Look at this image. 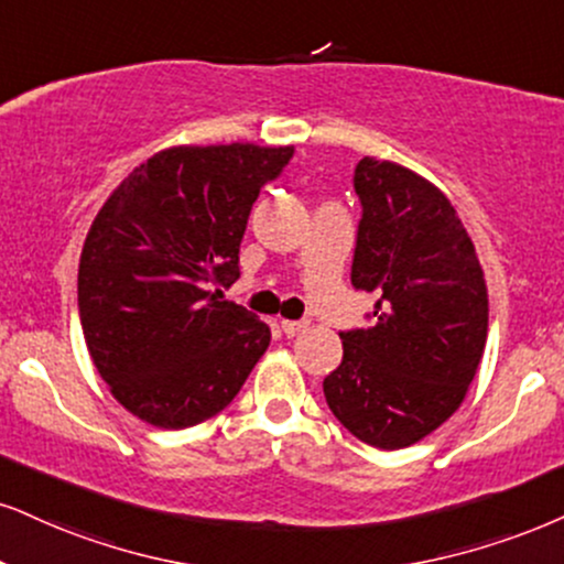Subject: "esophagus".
<instances>
[{
  "label": "esophagus",
  "mask_w": 564,
  "mask_h": 564,
  "mask_svg": "<svg viewBox=\"0 0 564 564\" xmlns=\"http://www.w3.org/2000/svg\"><path fill=\"white\" fill-rule=\"evenodd\" d=\"M305 329H308V322H282V332L288 337H297Z\"/></svg>",
  "instance_id": "1"
}]
</instances>
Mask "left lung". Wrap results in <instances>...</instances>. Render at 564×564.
Listing matches in <instances>:
<instances>
[{
    "label": "left lung",
    "instance_id": "obj_1",
    "mask_svg": "<svg viewBox=\"0 0 564 564\" xmlns=\"http://www.w3.org/2000/svg\"><path fill=\"white\" fill-rule=\"evenodd\" d=\"M352 288L377 293L373 326L339 332L324 379L335 419L379 449L421 442L460 408L481 364L489 295L455 206L408 166L364 156Z\"/></svg>",
    "mask_w": 564,
    "mask_h": 564
}]
</instances>
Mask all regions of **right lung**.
Returning <instances> with one entry per match:
<instances>
[{"mask_svg": "<svg viewBox=\"0 0 564 564\" xmlns=\"http://www.w3.org/2000/svg\"><path fill=\"white\" fill-rule=\"evenodd\" d=\"M293 145H172L135 166L83 242L78 308L99 377L124 410L187 429L232 402L271 332L206 282L240 276V240L261 187Z\"/></svg>", "mask_w": 564, "mask_h": 564, "instance_id": "right-lung-1", "label": "right lung"}]
</instances>
